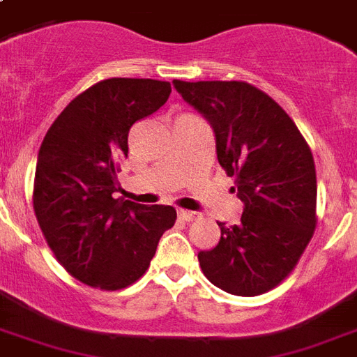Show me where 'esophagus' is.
Listing matches in <instances>:
<instances>
[{
    "mask_svg": "<svg viewBox=\"0 0 357 357\" xmlns=\"http://www.w3.org/2000/svg\"><path fill=\"white\" fill-rule=\"evenodd\" d=\"M179 219H183V221H198L200 219V213H197V211H189V209H179L178 211Z\"/></svg>",
    "mask_w": 357,
    "mask_h": 357,
    "instance_id": "esophagus-1",
    "label": "esophagus"
}]
</instances>
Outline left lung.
<instances>
[{
  "label": "left lung",
  "mask_w": 357,
  "mask_h": 357,
  "mask_svg": "<svg viewBox=\"0 0 357 357\" xmlns=\"http://www.w3.org/2000/svg\"><path fill=\"white\" fill-rule=\"evenodd\" d=\"M213 127L217 159L245 204L241 221L198 252L204 275L234 296H260L281 284L317 228V170L292 118L262 89L241 80H174Z\"/></svg>",
  "instance_id": "8db88e82"
}]
</instances>
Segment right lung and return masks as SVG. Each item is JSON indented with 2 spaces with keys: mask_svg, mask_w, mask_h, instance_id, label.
Segmentation results:
<instances>
[{
  "mask_svg": "<svg viewBox=\"0 0 357 357\" xmlns=\"http://www.w3.org/2000/svg\"><path fill=\"white\" fill-rule=\"evenodd\" d=\"M170 91V82L151 78L97 82L65 106L40 144L35 217L58 262L88 287L114 292L138 281L176 222L172 206L114 198L130 127Z\"/></svg>",
  "mask_w": 357,
  "mask_h": 357,
  "instance_id": "obj_1",
  "label": "right lung"
}]
</instances>
